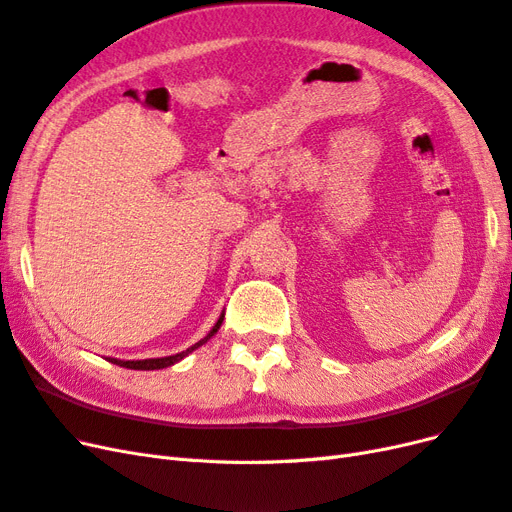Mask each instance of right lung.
Returning a JSON list of instances; mask_svg holds the SVG:
<instances>
[{
    "instance_id": "add662e5",
    "label": "right lung",
    "mask_w": 512,
    "mask_h": 512,
    "mask_svg": "<svg viewBox=\"0 0 512 512\" xmlns=\"http://www.w3.org/2000/svg\"><path fill=\"white\" fill-rule=\"evenodd\" d=\"M222 322H224V314L218 318V322L213 324V329L200 339V342H196L194 346H190L188 350H183V352H177V354H170V356H160V359H143V361H121V359H113V356H108L106 361H111V363H115V365H119V367H128V369H143V371H151V369H164V367H170V365H175V363H179L183 356H188L190 352H194L196 348H200L203 344H207L209 339L220 331V327H222Z\"/></svg>"
}]
</instances>
